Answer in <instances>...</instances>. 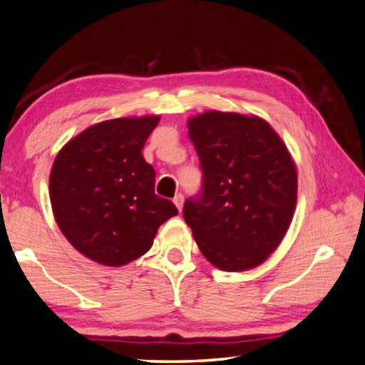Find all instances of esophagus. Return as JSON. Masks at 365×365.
<instances>
[{"instance_id":"34e87169","label":"esophagus","mask_w":365,"mask_h":365,"mask_svg":"<svg viewBox=\"0 0 365 365\" xmlns=\"http://www.w3.org/2000/svg\"><path fill=\"white\" fill-rule=\"evenodd\" d=\"M173 202H175V205L178 207V210L181 212L182 210V204H184V195L182 194H176L175 199H173Z\"/></svg>"}]
</instances>
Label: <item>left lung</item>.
<instances>
[{
    "label": "left lung",
    "mask_w": 365,
    "mask_h": 365,
    "mask_svg": "<svg viewBox=\"0 0 365 365\" xmlns=\"http://www.w3.org/2000/svg\"><path fill=\"white\" fill-rule=\"evenodd\" d=\"M200 192L182 215L208 262L225 272L260 265L288 231L297 173L284 142L257 116L207 111L187 121Z\"/></svg>",
    "instance_id": "obj_1"
}]
</instances>
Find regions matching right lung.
Listing matches in <instances>:
<instances>
[{
  "mask_svg": "<svg viewBox=\"0 0 365 365\" xmlns=\"http://www.w3.org/2000/svg\"><path fill=\"white\" fill-rule=\"evenodd\" d=\"M160 116L118 118L82 130L56 155L50 200L64 237L87 259L121 267L152 247L178 215L155 194V170L142 148Z\"/></svg>",
  "mask_w": 365,
  "mask_h": 365,
  "instance_id": "obj_1",
  "label": "right lung"
}]
</instances>
